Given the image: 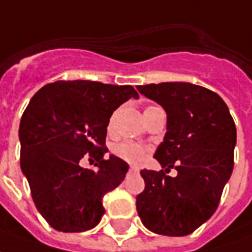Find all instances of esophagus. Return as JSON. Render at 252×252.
<instances>
[{
	"mask_svg": "<svg viewBox=\"0 0 252 252\" xmlns=\"http://www.w3.org/2000/svg\"><path fill=\"white\" fill-rule=\"evenodd\" d=\"M138 166H135V165H131V166H129V172H138Z\"/></svg>",
	"mask_w": 252,
	"mask_h": 252,
	"instance_id": "1",
	"label": "esophagus"
}]
</instances>
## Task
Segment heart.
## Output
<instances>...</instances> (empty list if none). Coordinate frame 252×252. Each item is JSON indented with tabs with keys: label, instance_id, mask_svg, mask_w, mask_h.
I'll return each mask as SVG.
<instances>
[{
	"label": "heart",
	"instance_id": "obj_1",
	"mask_svg": "<svg viewBox=\"0 0 252 252\" xmlns=\"http://www.w3.org/2000/svg\"><path fill=\"white\" fill-rule=\"evenodd\" d=\"M150 108H154V106H150ZM147 109H146V110H147ZM114 119H116V113H114L113 116L110 117V120H109V132L113 131ZM113 153L119 157V158H121V159H124V161H128V162L132 163H140L144 159V157H146V149L142 147L140 144L132 143V142H124V143L114 146Z\"/></svg>",
	"mask_w": 252,
	"mask_h": 252
}]
</instances>
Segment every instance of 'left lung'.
<instances>
[{
	"mask_svg": "<svg viewBox=\"0 0 252 252\" xmlns=\"http://www.w3.org/2000/svg\"><path fill=\"white\" fill-rule=\"evenodd\" d=\"M166 112V133L154 158L163 170H140L144 191L136 196L143 225L166 236H186L217 210L233 170L236 126L222 98L196 84L168 82L138 86Z\"/></svg>",
	"mask_w": 252,
	"mask_h": 252,
	"instance_id": "obj_1",
	"label": "left lung"
}]
</instances>
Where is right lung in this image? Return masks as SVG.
Instances as JSON below:
<instances>
[{
  "mask_svg": "<svg viewBox=\"0 0 252 252\" xmlns=\"http://www.w3.org/2000/svg\"><path fill=\"white\" fill-rule=\"evenodd\" d=\"M129 98H139L132 86L60 80L43 86L24 110L20 166L38 212L56 230L93 229L105 213L103 195L124 180L128 163L103 156L110 116ZM86 158L96 169L81 166Z\"/></svg>",
  "mask_w": 252,
  "mask_h": 252,
  "instance_id": "obj_1",
  "label": "right lung"
}]
</instances>
